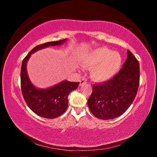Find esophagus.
<instances>
[{"label": "esophagus", "instance_id": "1", "mask_svg": "<svg viewBox=\"0 0 157 157\" xmlns=\"http://www.w3.org/2000/svg\"><path fill=\"white\" fill-rule=\"evenodd\" d=\"M86 83V79H81L80 81H79V86H82V85H84V84H85Z\"/></svg>", "mask_w": 157, "mask_h": 157}]
</instances>
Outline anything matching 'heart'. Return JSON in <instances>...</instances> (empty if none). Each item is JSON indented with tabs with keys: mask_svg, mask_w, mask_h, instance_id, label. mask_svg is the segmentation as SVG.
I'll list each match as a JSON object with an SVG mask.
<instances>
[{
	"mask_svg": "<svg viewBox=\"0 0 157 157\" xmlns=\"http://www.w3.org/2000/svg\"><path fill=\"white\" fill-rule=\"evenodd\" d=\"M82 64L91 68L90 76L96 82H105L114 78L121 70V55L105 47L90 50L82 57Z\"/></svg>",
	"mask_w": 157,
	"mask_h": 157,
	"instance_id": "heart-1",
	"label": "heart"
}]
</instances>
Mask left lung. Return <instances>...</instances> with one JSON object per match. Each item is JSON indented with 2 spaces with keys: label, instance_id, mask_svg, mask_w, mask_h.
<instances>
[{
  "label": "left lung",
  "instance_id": "left-lung-1",
  "mask_svg": "<svg viewBox=\"0 0 157 157\" xmlns=\"http://www.w3.org/2000/svg\"><path fill=\"white\" fill-rule=\"evenodd\" d=\"M139 62L127 50V58L110 80L93 85L88 100L90 111L98 118L109 120L124 113L136 97L140 80Z\"/></svg>",
  "mask_w": 157,
  "mask_h": 157
}]
</instances>
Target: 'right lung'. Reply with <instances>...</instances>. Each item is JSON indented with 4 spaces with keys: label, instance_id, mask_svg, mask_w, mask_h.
<instances>
[{
    "label": "right lung",
    "instance_id": "1",
    "mask_svg": "<svg viewBox=\"0 0 157 157\" xmlns=\"http://www.w3.org/2000/svg\"><path fill=\"white\" fill-rule=\"evenodd\" d=\"M67 39L50 41L34 47L23 60L21 71V85L23 96L30 109L46 118H55L65 112L68 107L70 93L78 88L79 82L63 80L48 88L41 89L34 86L29 78L27 63L32 54L49 46H60Z\"/></svg>",
    "mask_w": 157,
    "mask_h": 157
}]
</instances>
